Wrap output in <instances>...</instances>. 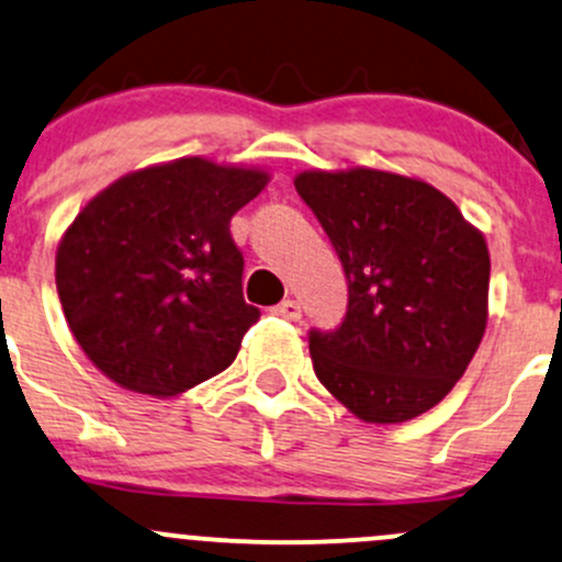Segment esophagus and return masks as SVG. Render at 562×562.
<instances>
[{"label":"esophagus","instance_id":"34e87169","mask_svg":"<svg viewBox=\"0 0 562 562\" xmlns=\"http://www.w3.org/2000/svg\"><path fill=\"white\" fill-rule=\"evenodd\" d=\"M274 314H277V317L291 319V323H295V319H301V306H299V301H293V299L282 301V304L274 306Z\"/></svg>","mask_w":562,"mask_h":562}]
</instances>
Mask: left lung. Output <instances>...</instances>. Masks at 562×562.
I'll return each instance as SVG.
<instances>
[{"label": "left lung", "instance_id": "obj_1", "mask_svg": "<svg viewBox=\"0 0 562 562\" xmlns=\"http://www.w3.org/2000/svg\"><path fill=\"white\" fill-rule=\"evenodd\" d=\"M293 183L349 282L344 323L310 333L319 384L368 424L435 408L488 323L483 232L431 183L397 172L304 170Z\"/></svg>", "mask_w": 562, "mask_h": 562}]
</instances>
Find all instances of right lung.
Listing matches in <instances>:
<instances>
[{
  "mask_svg": "<svg viewBox=\"0 0 562 562\" xmlns=\"http://www.w3.org/2000/svg\"><path fill=\"white\" fill-rule=\"evenodd\" d=\"M267 183V170L183 157L116 178L79 211L55 252V285L98 371L176 397L232 366L261 312L243 299L229 221Z\"/></svg>",
  "mask_w": 562,
  "mask_h": 562,
  "instance_id": "1",
  "label": "right lung"
}]
</instances>
